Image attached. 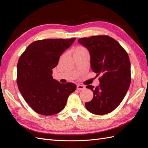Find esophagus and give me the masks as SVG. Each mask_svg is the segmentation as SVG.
Returning a JSON list of instances; mask_svg holds the SVG:
<instances>
[{
  "instance_id": "34e87169",
  "label": "esophagus",
  "mask_w": 148,
  "mask_h": 148,
  "mask_svg": "<svg viewBox=\"0 0 148 148\" xmlns=\"http://www.w3.org/2000/svg\"><path fill=\"white\" fill-rule=\"evenodd\" d=\"M77 89H78V90H83V89H85V87L84 86H83V85H80V84H78L77 86Z\"/></svg>"
}]
</instances>
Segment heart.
Instances as JSON below:
<instances>
[{
	"label": "heart",
	"instance_id": "heart-1",
	"mask_svg": "<svg viewBox=\"0 0 148 148\" xmlns=\"http://www.w3.org/2000/svg\"><path fill=\"white\" fill-rule=\"evenodd\" d=\"M73 54H83V53H88L87 49L83 46H78L73 49Z\"/></svg>",
	"mask_w": 148,
	"mask_h": 148
}]
</instances>
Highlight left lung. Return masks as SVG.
<instances>
[{"mask_svg":"<svg viewBox=\"0 0 148 148\" xmlns=\"http://www.w3.org/2000/svg\"><path fill=\"white\" fill-rule=\"evenodd\" d=\"M78 43L87 48L91 57V67L102 77L100 84L86 88L93 91L92 99L85 103L90 112L104 115L119 106L131 83L130 61L127 52L120 44L108 36H93L78 39Z\"/></svg>","mask_w":148,"mask_h":148,"instance_id":"left-lung-1","label":"left lung"}]
</instances>
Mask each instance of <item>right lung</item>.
Returning <instances> with one entry per match:
<instances>
[{
    "label": "right lung",
    "mask_w": 148,
    "mask_h": 148,
    "mask_svg": "<svg viewBox=\"0 0 148 148\" xmlns=\"http://www.w3.org/2000/svg\"><path fill=\"white\" fill-rule=\"evenodd\" d=\"M76 38L47 39L31 43L17 64V84L25 101L36 112L52 115L64 109L77 86L53 79L52 69Z\"/></svg>",
    "instance_id": "1"
}]
</instances>
